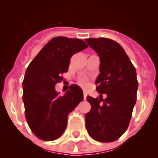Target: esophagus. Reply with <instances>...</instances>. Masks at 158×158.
I'll list each match as a JSON object with an SVG mask.
<instances>
[{
    "label": "esophagus",
    "mask_w": 158,
    "mask_h": 158,
    "mask_svg": "<svg viewBox=\"0 0 158 158\" xmlns=\"http://www.w3.org/2000/svg\"><path fill=\"white\" fill-rule=\"evenodd\" d=\"M83 96H84V100H86V98H87V94H86L85 91L84 93H83Z\"/></svg>",
    "instance_id": "esophagus-1"
}]
</instances>
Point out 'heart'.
<instances>
[{
    "mask_svg": "<svg viewBox=\"0 0 158 158\" xmlns=\"http://www.w3.org/2000/svg\"><path fill=\"white\" fill-rule=\"evenodd\" d=\"M78 82H79V84L81 86H83V87H86V86L88 85V79L86 77L80 78L79 81H78Z\"/></svg>",
    "mask_w": 158,
    "mask_h": 158,
    "instance_id": "obj_1",
    "label": "heart"
}]
</instances>
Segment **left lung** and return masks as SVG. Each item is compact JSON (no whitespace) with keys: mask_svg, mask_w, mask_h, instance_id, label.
<instances>
[{"mask_svg":"<svg viewBox=\"0 0 158 158\" xmlns=\"http://www.w3.org/2000/svg\"><path fill=\"white\" fill-rule=\"evenodd\" d=\"M100 57L96 84L99 98L87 96L91 110L85 114L90 137L101 142L118 140L127 129L137 100L138 82L133 64L123 48L109 38L85 40ZM103 94L106 98H102Z\"/></svg>","mask_w":158,"mask_h":158,"instance_id":"8db88e82","label":"left lung"}]
</instances>
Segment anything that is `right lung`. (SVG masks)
Segmentation results:
<instances>
[{"instance_id":"add662e5","label":"right lung","mask_w":158,"mask_h":158,"mask_svg":"<svg viewBox=\"0 0 158 158\" xmlns=\"http://www.w3.org/2000/svg\"><path fill=\"white\" fill-rule=\"evenodd\" d=\"M88 47L81 39L56 37L47 43L26 69L23 81L22 99L25 118L36 137L53 141L61 136L67 126L70 112L83 101V91L70 85L64 96L55 90V85L68 72L70 58Z\"/></svg>"}]
</instances>
